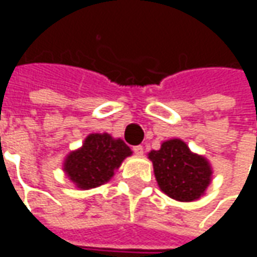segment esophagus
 <instances>
[{
  "label": "esophagus",
  "instance_id": "34e87169",
  "mask_svg": "<svg viewBox=\"0 0 257 257\" xmlns=\"http://www.w3.org/2000/svg\"><path fill=\"white\" fill-rule=\"evenodd\" d=\"M133 152L134 154H137V156H143L144 149L142 146H136V147H133Z\"/></svg>",
  "mask_w": 257,
  "mask_h": 257
}]
</instances>
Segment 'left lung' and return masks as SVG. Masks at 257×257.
<instances>
[{"instance_id":"left-lung-1","label":"left lung","mask_w":257,"mask_h":257,"mask_svg":"<svg viewBox=\"0 0 257 257\" xmlns=\"http://www.w3.org/2000/svg\"><path fill=\"white\" fill-rule=\"evenodd\" d=\"M154 176L160 190L179 202L200 199L212 182V166L199 154L190 152L180 139L162 144L160 150H152Z\"/></svg>"}]
</instances>
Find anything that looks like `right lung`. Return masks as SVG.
<instances>
[{
  "label": "right lung",
  "instance_id": "right-lung-1",
  "mask_svg": "<svg viewBox=\"0 0 257 257\" xmlns=\"http://www.w3.org/2000/svg\"><path fill=\"white\" fill-rule=\"evenodd\" d=\"M132 150L121 139L110 134H90L83 147L71 152L64 162V172L78 189L88 190L107 183Z\"/></svg>",
  "mask_w": 257,
  "mask_h": 257
}]
</instances>
